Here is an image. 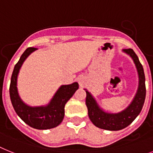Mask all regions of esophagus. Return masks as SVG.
I'll return each instance as SVG.
<instances>
[{
  "label": "esophagus",
  "mask_w": 153,
  "mask_h": 153,
  "mask_svg": "<svg viewBox=\"0 0 153 153\" xmlns=\"http://www.w3.org/2000/svg\"><path fill=\"white\" fill-rule=\"evenodd\" d=\"M78 82H79V85H80L81 87H82L83 85H84L85 82V79L83 76H80L78 78Z\"/></svg>",
  "instance_id": "34e87169"
}]
</instances>
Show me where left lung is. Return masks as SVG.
<instances>
[{"label":"left lung","instance_id":"8db88e82","mask_svg":"<svg viewBox=\"0 0 153 153\" xmlns=\"http://www.w3.org/2000/svg\"><path fill=\"white\" fill-rule=\"evenodd\" d=\"M123 51L131 57L138 74V90L129 106L116 114L106 112L100 107L90 92L85 89L86 92L85 104L88 108V117L95 126L104 130L119 131L128 127L138 117L145 102L146 89L143 67L132 49H124Z\"/></svg>","mask_w":153,"mask_h":153}]
</instances>
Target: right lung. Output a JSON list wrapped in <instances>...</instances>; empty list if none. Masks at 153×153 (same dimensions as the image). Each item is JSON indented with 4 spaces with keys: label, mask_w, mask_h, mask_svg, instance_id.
Returning <instances> with one entry per match:
<instances>
[{
    "label": "right lung",
    "mask_w": 153,
    "mask_h": 153,
    "mask_svg": "<svg viewBox=\"0 0 153 153\" xmlns=\"http://www.w3.org/2000/svg\"><path fill=\"white\" fill-rule=\"evenodd\" d=\"M36 48L29 47L22 54L14 68L9 88L11 103L18 116L29 126L39 130H47L58 126L65 117V106L79 88L78 82L61 85L46 106H30L20 98L17 89V79L23 62Z\"/></svg>",
    "instance_id": "right-lung-1"
}]
</instances>
